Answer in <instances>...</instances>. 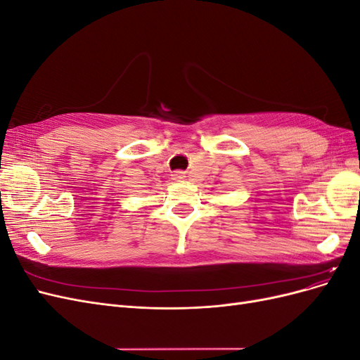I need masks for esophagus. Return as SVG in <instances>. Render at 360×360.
I'll return each mask as SVG.
<instances>
[{
	"label": "esophagus",
	"mask_w": 360,
	"mask_h": 360,
	"mask_svg": "<svg viewBox=\"0 0 360 360\" xmlns=\"http://www.w3.org/2000/svg\"><path fill=\"white\" fill-rule=\"evenodd\" d=\"M172 179H174V180H181V179H184L183 172H174V174H172Z\"/></svg>",
	"instance_id": "obj_1"
}]
</instances>
